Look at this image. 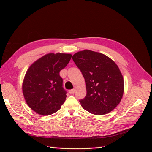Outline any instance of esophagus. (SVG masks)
<instances>
[{
  "label": "esophagus",
  "instance_id": "1",
  "mask_svg": "<svg viewBox=\"0 0 152 152\" xmlns=\"http://www.w3.org/2000/svg\"><path fill=\"white\" fill-rule=\"evenodd\" d=\"M69 93H70V94H73L75 93V89H71L69 91Z\"/></svg>",
  "mask_w": 152,
  "mask_h": 152
}]
</instances>
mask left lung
Listing matches in <instances>:
<instances>
[{"instance_id": "obj_1", "label": "left lung", "mask_w": 152, "mask_h": 152, "mask_svg": "<svg viewBox=\"0 0 152 152\" xmlns=\"http://www.w3.org/2000/svg\"><path fill=\"white\" fill-rule=\"evenodd\" d=\"M72 59L86 84V97L79 101L82 108L97 115L112 111L121 102L124 87L115 63L106 55L90 50L78 52Z\"/></svg>"}]
</instances>
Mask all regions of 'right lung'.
<instances>
[{"mask_svg":"<svg viewBox=\"0 0 152 152\" xmlns=\"http://www.w3.org/2000/svg\"><path fill=\"white\" fill-rule=\"evenodd\" d=\"M72 55L49 53L35 61L27 70L22 90L28 107L41 115H49L61 108L66 98L59 72Z\"/></svg>","mask_w":152,"mask_h":152,"instance_id":"add662e5","label":"right lung"}]
</instances>
